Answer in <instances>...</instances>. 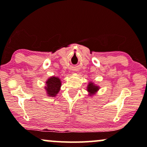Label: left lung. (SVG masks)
Returning <instances> with one entry per match:
<instances>
[{
	"label": "left lung",
	"mask_w": 147,
	"mask_h": 147,
	"mask_svg": "<svg viewBox=\"0 0 147 147\" xmlns=\"http://www.w3.org/2000/svg\"><path fill=\"white\" fill-rule=\"evenodd\" d=\"M99 87L98 86L95 85V84H93L92 82H90L88 85L87 87V90L89 92V95H92L94 94H95L97 91L99 90Z\"/></svg>",
	"instance_id": "8db88e82"
}]
</instances>
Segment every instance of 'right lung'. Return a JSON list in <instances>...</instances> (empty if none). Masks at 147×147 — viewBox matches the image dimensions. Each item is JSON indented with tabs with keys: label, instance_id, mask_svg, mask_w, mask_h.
<instances>
[{
	"label": "right lung",
	"instance_id": "add662e5",
	"mask_svg": "<svg viewBox=\"0 0 147 147\" xmlns=\"http://www.w3.org/2000/svg\"><path fill=\"white\" fill-rule=\"evenodd\" d=\"M61 82L57 77H51L46 81V86L45 89L49 97H55L59 92Z\"/></svg>",
	"mask_w": 147,
	"mask_h": 147
}]
</instances>
